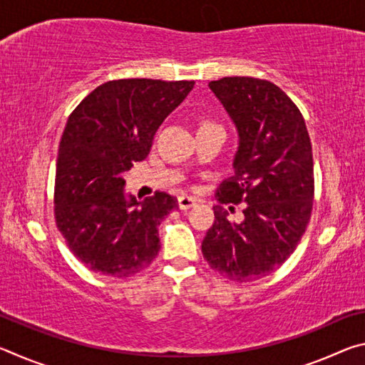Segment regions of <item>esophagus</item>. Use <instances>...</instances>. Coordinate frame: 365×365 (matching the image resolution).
<instances>
[{
  "label": "esophagus",
  "instance_id": "1",
  "mask_svg": "<svg viewBox=\"0 0 365 365\" xmlns=\"http://www.w3.org/2000/svg\"><path fill=\"white\" fill-rule=\"evenodd\" d=\"M195 205H196V200L193 196H187V195L178 196V207H180L182 211H187V209L193 207Z\"/></svg>",
  "mask_w": 365,
  "mask_h": 365
}]
</instances>
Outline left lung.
Segmentation results:
<instances>
[{"mask_svg": "<svg viewBox=\"0 0 365 365\" xmlns=\"http://www.w3.org/2000/svg\"><path fill=\"white\" fill-rule=\"evenodd\" d=\"M238 132L232 177L217 190L222 202H245L242 222L214 206L215 220L201 251L214 270L252 282L287 261L312 211L314 163L304 119L279 86L252 77L209 83Z\"/></svg>", "mask_w": 365, "mask_h": 365, "instance_id": "left-lung-1", "label": "left lung"}]
</instances>
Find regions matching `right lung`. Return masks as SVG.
<instances>
[{
    "instance_id": "obj_1",
    "label": "right lung",
    "mask_w": 365,
    "mask_h": 365,
    "mask_svg": "<svg viewBox=\"0 0 365 365\" xmlns=\"http://www.w3.org/2000/svg\"><path fill=\"white\" fill-rule=\"evenodd\" d=\"M195 82L123 78L95 88L69 115L59 143L54 215L78 261L96 274L133 275L160 250V222L178 207L164 191L138 201L125 174L150 154L160 123Z\"/></svg>"
}]
</instances>
